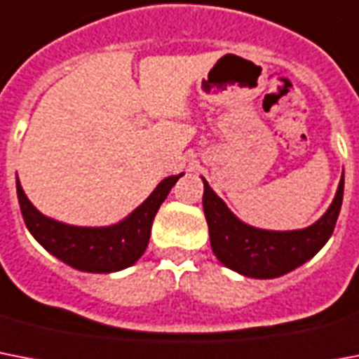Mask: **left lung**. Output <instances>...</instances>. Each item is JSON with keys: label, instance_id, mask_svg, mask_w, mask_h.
<instances>
[{"label": "left lung", "instance_id": "left-lung-1", "mask_svg": "<svg viewBox=\"0 0 359 359\" xmlns=\"http://www.w3.org/2000/svg\"><path fill=\"white\" fill-rule=\"evenodd\" d=\"M202 182L211 250L224 266L257 280H272L294 271L328 243L339 217L345 187V177L341 176L334 200L317 222L302 229L276 231L243 222L209 187L205 177Z\"/></svg>", "mask_w": 359, "mask_h": 359}]
</instances>
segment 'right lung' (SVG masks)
<instances>
[{
    "label": "right lung",
    "instance_id": "add662e5",
    "mask_svg": "<svg viewBox=\"0 0 359 359\" xmlns=\"http://www.w3.org/2000/svg\"><path fill=\"white\" fill-rule=\"evenodd\" d=\"M182 176L183 172L165 177L139 208L109 226L66 224L40 213L25 196L20 180H16V193L29 233L51 256L77 271L109 274L135 265L144 254L156 213Z\"/></svg>",
    "mask_w": 359,
    "mask_h": 359
}]
</instances>
